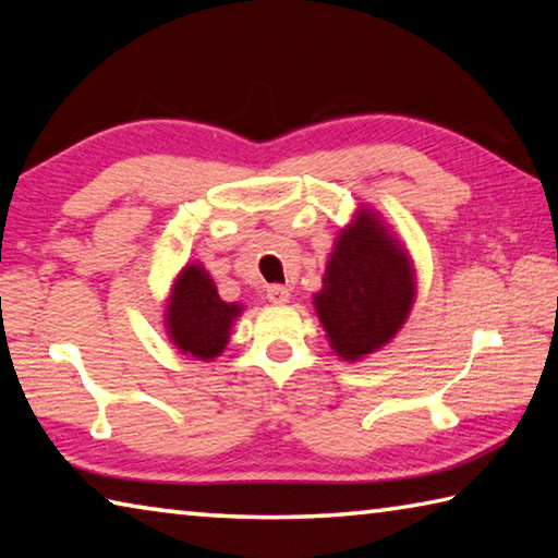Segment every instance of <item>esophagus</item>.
Wrapping results in <instances>:
<instances>
[{"label": "esophagus", "instance_id": "34e87169", "mask_svg": "<svg viewBox=\"0 0 558 558\" xmlns=\"http://www.w3.org/2000/svg\"><path fill=\"white\" fill-rule=\"evenodd\" d=\"M268 300L276 302V305H286V302H290V288H286V286H270L268 288Z\"/></svg>", "mask_w": 558, "mask_h": 558}]
</instances>
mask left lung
Returning a JSON list of instances; mask_svg holds the SVG:
<instances>
[{"label": "left lung", "instance_id": "left-lung-1", "mask_svg": "<svg viewBox=\"0 0 558 558\" xmlns=\"http://www.w3.org/2000/svg\"><path fill=\"white\" fill-rule=\"evenodd\" d=\"M415 290L409 248L379 211L362 204L337 233L313 305L332 352L359 362L401 332Z\"/></svg>", "mask_w": 558, "mask_h": 558}]
</instances>
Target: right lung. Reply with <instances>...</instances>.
I'll return each mask as SVG.
<instances>
[{
	"label": "right lung",
	"instance_id": "obj_1",
	"mask_svg": "<svg viewBox=\"0 0 558 558\" xmlns=\"http://www.w3.org/2000/svg\"><path fill=\"white\" fill-rule=\"evenodd\" d=\"M241 302L221 300L216 282L199 260L177 272L165 300V332L184 356L214 362L231 339Z\"/></svg>",
	"mask_w": 558,
	"mask_h": 558
}]
</instances>
